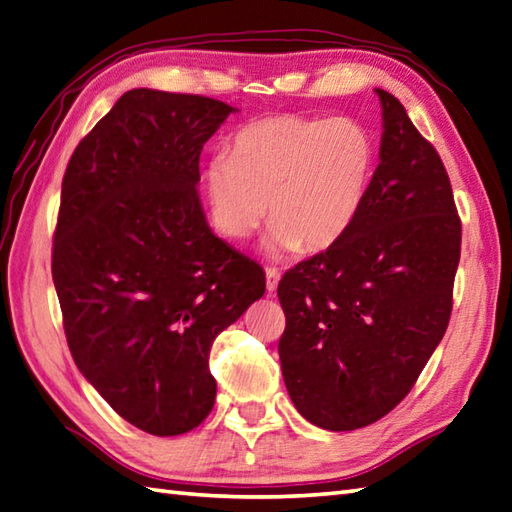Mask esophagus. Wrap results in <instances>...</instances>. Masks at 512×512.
<instances>
[{
  "label": "esophagus",
  "instance_id": "34e87169",
  "mask_svg": "<svg viewBox=\"0 0 512 512\" xmlns=\"http://www.w3.org/2000/svg\"><path fill=\"white\" fill-rule=\"evenodd\" d=\"M265 274H267V291H269V293H274V291L278 289V280H280L278 269H274V267H267V269H265Z\"/></svg>",
  "mask_w": 512,
  "mask_h": 512
}]
</instances>
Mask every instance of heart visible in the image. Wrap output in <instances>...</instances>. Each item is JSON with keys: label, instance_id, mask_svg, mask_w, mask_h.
Instances as JSON below:
<instances>
[{"label": "heart", "instance_id": "1", "mask_svg": "<svg viewBox=\"0 0 512 512\" xmlns=\"http://www.w3.org/2000/svg\"><path fill=\"white\" fill-rule=\"evenodd\" d=\"M372 133L352 118L293 113L247 122L232 153L210 155L203 168L212 223L243 241L271 217V256L324 252L357 221L374 173Z\"/></svg>", "mask_w": 512, "mask_h": 512}]
</instances>
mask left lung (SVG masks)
Instances as JSON below:
<instances>
[{"label":"left lung","mask_w":512,"mask_h":512,"mask_svg":"<svg viewBox=\"0 0 512 512\" xmlns=\"http://www.w3.org/2000/svg\"><path fill=\"white\" fill-rule=\"evenodd\" d=\"M379 166L342 241L289 269L278 355L309 423L350 431L399 405L447 331L462 223L449 175L385 89Z\"/></svg>","instance_id":"left-lung-1"}]
</instances>
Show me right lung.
<instances>
[{"mask_svg": "<svg viewBox=\"0 0 512 512\" xmlns=\"http://www.w3.org/2000/svg\"><path fill=\"white\" fill-rule=\"evenodd\" d=\"M234 107L131 89L67 164L52 247L67 346L127 423L179 436L217 396L214 337L263 298L265 271L214 236L199 155Z\"/></svg>", "mask_w": 512, "mask_h": 512, "instance_id": "1", "label": "right lung"}]
</instances>
